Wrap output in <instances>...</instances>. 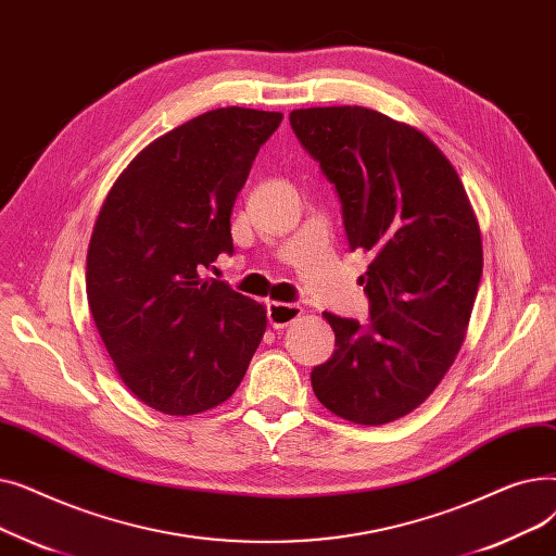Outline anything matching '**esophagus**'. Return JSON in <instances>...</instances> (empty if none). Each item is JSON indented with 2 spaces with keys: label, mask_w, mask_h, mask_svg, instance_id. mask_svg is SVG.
I'll use <instances>...</instances> for the list:
<instances>
[{
  "label": "esophagus",
  "mask_w": 556,
  "mask_h": 556,
  "mask_svg": "<svg viewBox=\"0 0 556 556\" xmlns=\"http://www.w3.org/2000/svg\"><path fill=\"white\" fill-rule=\"evenodd\" d=\"M302 315L300 304H286V302H268V323L273 329H283L293 325Z\"/></svg>",
  "instance_id": "obj_1"
}]
</instances>
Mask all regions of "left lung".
I'll use <instances>...</instances> for the list:
<instances>
[{"label": "left lung", "mask_w": 556, "mask_h": 556, "mask_svg": "<svg viewBox=\"0 0 556 556\" xmlns=\"http://www.w3.org/2000/svg\"><path fill=\"white\" fill-rule=\"evenodd\" d=\"M290 126L342 204L369 323L323 313L336 352L311 371L333 415L381 426L421 405L464 342L482 277L478 218L446 155L417 128L361 108H306Z\"/></svg>", "instance_id": "1"}]
</instances>
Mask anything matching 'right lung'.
I'll use <instances>...</instances> for the list:
<instances>
[{
  "label": "right lung",
  "instance_id": "right-lung-1",
  "mask_svg": "<svg viewBox=\"0 0 556 556\" xmlns=\"http://www.w3.org/2000/svg\"><path fill=\"white\" fill-rule=\"evenodd\" d=\"M281 112L218 108L173 128L112 185L87 250V302L126 388L198 415L239 388L266 308L202 273L233 252L229 216Z\"/></svg>",
  "mask_w": 556,
  "mask_h": 556
}]
</instances>
